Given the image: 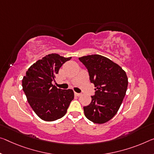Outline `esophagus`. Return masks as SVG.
<instances>
[{
    "label": "esophagus",
    "mask_w": 154,
    "mask_h": 154,
    "mask_svg": "<svg viewBox=\"0 0 154 154\" xmlns=\"http://www.w3.org/2000/svg\"><path fill=\"white\" fill-rule=\"evenodd\" d=\"M75 94L77 97H79V96H81V95H82L80 93H77V92H75Z\"/></svg>",
    "instance_id": "34e87169"
}]
</instances>
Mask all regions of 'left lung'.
I'll return each instance as SVG.
<instances>
[{"label": "left lung", "instance_id": "1", "mask_svg": "<svg viewBox=\"0 0 154 154\" xmlns=\"http://www.w3.org/2000/svg\"><path fill=\"white\" fill-rule=\"evenodd\" d=\"M79 60L87 68L95 87L91 103L84 107L85 116L94 123H106L117 113L125 96L128 85L126 72L120 66L100 55L83 56Z\"/></svg>", "mask_w": 154, "mask_h": 154}]
</instances>
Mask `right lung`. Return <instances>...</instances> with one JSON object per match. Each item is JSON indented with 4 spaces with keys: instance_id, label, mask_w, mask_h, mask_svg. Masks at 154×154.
Here are the masks:
<instances>
[{
    "instance_id": "1",
    "label": "right lung",
    "mask_w": 154,
    "mask_h": 154,
    "mask_svg": "<svg viewBox=\"0 0 154 154\" xmlns=\"http://www.w3.org/2000/svg\"><path fill=\"white\" fill-rule=\"evenodd\" d=\"M70 59L56 53L48 54L31 65L23 77V90L28 103L43 121L62 118L74 99L72 90H62L52 84L60 67Z\"/></svg>"
}]
</instances>
